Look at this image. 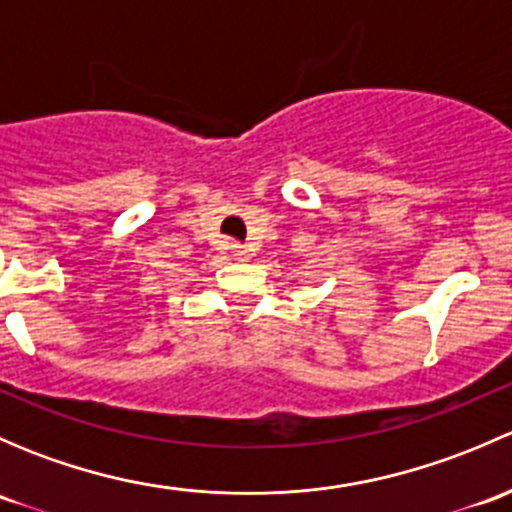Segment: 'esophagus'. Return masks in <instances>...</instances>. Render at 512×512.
<instances>
[{
	"instance_id": "esophagus-1",
	"label": "esophagus",
	"mask_w": 512,
	"mask_h": 512,
	"mask_svg": "<svg viewBox=\"0 0 512 512\" xmlns=\"http://www.w3.org/2000/svg\"><path fill=\"white\" fill-rule=\"evenodd\" d=\"M232 257H235V260H245V247L232 245Z\"/></svg>"
}]
</instances>
